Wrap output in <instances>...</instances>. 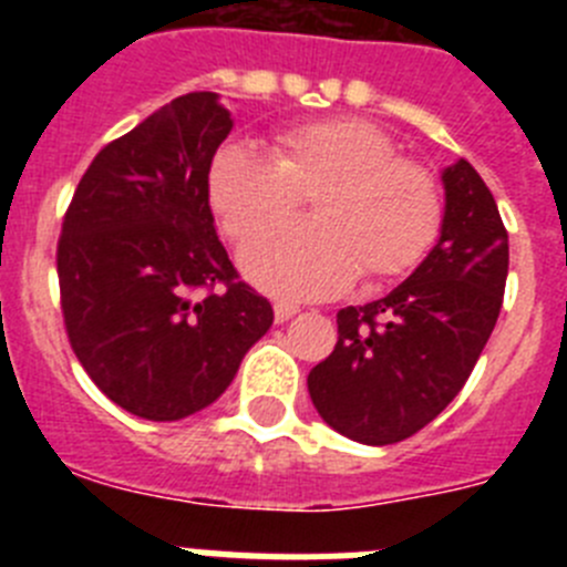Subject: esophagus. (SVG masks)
Here are the masks:
<instances>
[{"label": "esophagus", "instance_id": "34e87169", "mask_svg": "<svg viewBox=\"0 0 567 567\" xmlns=\"http://www.w3.org/2000/svg\"><path fill=\"white\" fill-rule=\"evenodd\" d=\"M298 312H300V307L298 303H292V300H278V303H275V320H278V323L295 318Z\"/></svg>", "mask_w": 567, "mask_h": 567}]
</instances>
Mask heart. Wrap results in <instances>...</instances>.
Segmentation results:
<instances>
[{"label": "heart", "instance_id": "obj_1", "mask_svg": "<svg viewBox=\"0 0 567 567\" xmlns=\"http://www.w3.org/2000/svg\"><path fill=\"white\" fill-rule=\"evenodd\" d=\"M207 193L235 244H249L312 198L315 221L275 229L244 252L255 284L295 298L338 292L354 275L365 284L403 278L437 244L445 218L437 178L363 118L284 127L272 158L227 144L209 164Z\"/></svg>", "mask_w": 567, "mask_h": 567}]
</instances>
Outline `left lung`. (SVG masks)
I'll return each mask as SVG.
<instances>
[{
	"mask_svg": "<svg viewBox=\"0 0 567 567\" xmlns=\"http://www.w3.org/2000/svg\"><path fill=\"white\" fill-rule=\"evenodd\" d=\"M434 249L385 298L338 312V343L309 372L315 409L365 445L417 434L460 394L488 343L508 278L497 202L465 158L443 169Z\"/></svg>",
	"mask_w": 567,
	"mask_h": 567,
	"instance_id": "obj_1",
	"label": "left lung"
}]
</instances>
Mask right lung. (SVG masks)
<instances>
[{"label":"right lung","instance_id":"obj_1","mask_svg":"<svg viewBox=\"0 0 567 567\" xmlns=\"http://www.w3.org/2000/svg\"><path fill=\"white\" fill-rule=\"evenodd\" d=\"M233 130L215 93H187L90 162L62 221L70 346L124 412L167 423L233 383L272 307L215 235L207 175Z\"/></svg>","mask_w":567,"mask_h":567}]
</instances>
